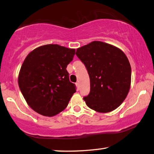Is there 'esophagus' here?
Listing matches in <instances>:
<instances>
[{"label": "esophagus", "instance_id": "1", "mask_svg": "<svg viewBox=\"0 0 154 154\" xmlns=\"http://www.w3.org/2000/svg\"><path fill=\"white\" fill-rule=\"evenodd\" d=\"M76 86H77L78 90H79V82H77V83H76Z\"/></svg>", "mask_w": 154, "mask_h": 154}]
</instances>
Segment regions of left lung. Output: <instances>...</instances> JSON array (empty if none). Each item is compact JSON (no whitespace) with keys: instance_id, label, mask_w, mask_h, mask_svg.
<instances>
[{"instance_id":"1","label":"left lung","mask_w":154,"mask_h":154,"mask_svg":"<svg viewBox=\"0 0 154 154\" xmlns=\"http://www.w3.org/2000/svg\"><path fill=\"white\" fill-rule=\"evenodd\" d=\"M76 55L86 66L91 91L84 100L90 109L108 113L120 106L130 89L131 68L119 48L102 41H93L77 48Z\"/></svg>"}]
</instances>
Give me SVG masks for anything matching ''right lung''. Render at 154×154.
I'll list each match as a JSON object with an SVG mask.
<instances>
[{"label":"right lung","mask_w":154,"mask_h":154,"mask_svg":"<svg viewBox=\"0 0 154 154\" xmlns=\"http://www.w3.org/2000/svg\"><path fill=\"white\" fill-rule=\"evenodd\" d=\"M75 54V49L48 44L27 56L18 75V86L27 104L36 113L51 117L68 106L76 86L70 82L66 68Z\"/></svg>","instance_id":"obj_1"}]
</instances>
